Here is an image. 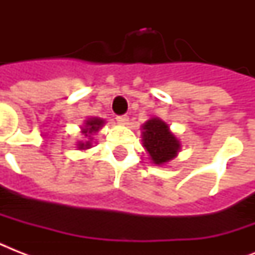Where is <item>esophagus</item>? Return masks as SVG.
Masks as SVG:
<instances>
[{"instance_id": "obj_1", "label": "esophagus", "mask_w": 255, "mask_h": 255, "mask_svg": "<svg viewBox=\"0 0 255 255\" xmlns=\"http://www.w3.org/2000/svg\"><path fill=\"white\" fill-rule=\"evenodd\" d=\"M116 120H118V123L123 124V126H126V124H128V116H127V115L116 116Z\"/></svg>"}]
</instances>
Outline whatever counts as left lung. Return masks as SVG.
<instances>
[{
  "instance_id": "8db88e82",
  "label": "left lung",
  "mask_w": 255,
  "mask_h": 255,
  "mask_svg": "<svg viewBox=\"0 0 255 255\" xmlns=\"http://www.w3.org/2000/svg\"><path fill=\"white\" fill-rule=\"evenodd\" d=\"M143 145L151 156L152 163L163 165L177 156L181 144L170 132L165 122L159 118H152L141 126Z\"/></svg>"
}]
</instances>
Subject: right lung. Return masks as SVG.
I'll list each match as a JSON object with an SVG mask.
<instances>
[{"label": "right lung", "mask_w": 255, "mask_h": 255, "mask_svg": "<svg viewBox=\"0 0 255 255\" xmlns=\"http://www.w3.org/2000/svg\"><path fill=\"white\" fill-rule=\"evenodd\" d=\"M104 124V120L100 119V118H90L88 120H86L85 123V127H82V133L85 136H87L88 139L87 141H79L78 143V148L79 149H88V148H91V136L95 133V132H98L100 129V128L103 127Z\"/></svg>", "instance_id": "right-lung-1"}]
</instances>
